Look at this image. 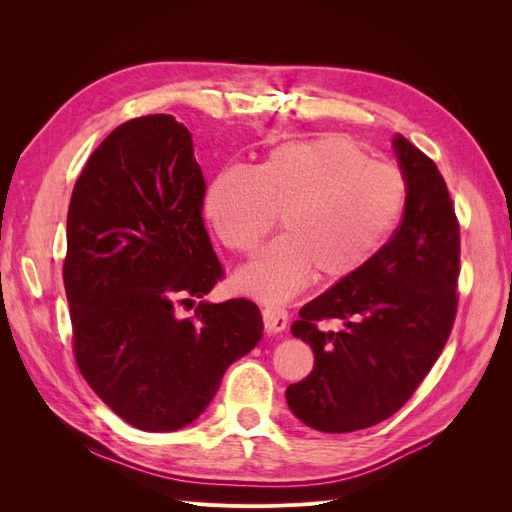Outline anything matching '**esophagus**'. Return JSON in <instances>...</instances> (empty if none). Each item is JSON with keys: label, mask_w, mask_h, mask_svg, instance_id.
<instances>
[{"label": "esophagus", "mask_w": 512, "mask_h": 512, "mask_svg": "<svg viewBox=\"0 0 512 512\" xmlns=\"http://www.w3.org/2000/svg\"><path fill=\"white\" fill-rule=\"evenodd\" d=\"M262 320H265V329L267 333L275 335V333H282L288 324V312L284 307H277V305H267L262 309Z\"/></svg>", "instance_id": "34e87169"}]
</instances>
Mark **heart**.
<instances>
[{
    "instance_id": "1",
    "label": "heart",
    "mask_w": 512,
    "mask_h": 512,
    "mask_svg": "<svg viewBox=\"0 0 512 512\" xmlns=\"http://www.w3.org/2000/svg\"><path fill=\"white\" fill-rule=\"evenodd\" d=\"M406 207L397 168L367 158L342 134L275 147L256 168L230 164L203 194V213L230 250L252 254L282 211L284 235L235 275V286L267 303L297 294L309 275L339 284L389 243Z\"/></svg>"
}]
</instances>
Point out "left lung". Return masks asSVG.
I'll return each instance as SVG.
<instances>
[{
	"instance_id": "1",
	"label": "left lung",
	"mask_w": 512,
	"mask_h": 512,
	"mask_svg": "<svg viewBox=\"0 0 512 512\" xmlns=\"http://www.w3.org/2000/svg\"><path fill=\"white\" fill-rule=\"evenodd\" d=\"M406 211L380 254L301 307L292 335L314 350L312 374L286 389L294 416L324 433H348L393 416L429 374L457 314L459 222L431 158L393 141ZM342 319L327 332L320 321Z\"/></svg>"
}]
</instances>
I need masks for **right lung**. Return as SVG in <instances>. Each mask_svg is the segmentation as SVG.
<instances>
[{
	"mask_svg": "<svg viewBox=\"0 0 512 512\" xmlns=\"http://www.w3.org/2000/svg\"><path fill=\"white\" fill-rule=\"evenodd\" d=\"M203 170L173 115L121 123L76 179L64 258L76 365L143 431L194 423L262 337L256 303H198L224 277L203 220Z\"/></svg>",
	"mask_w": 512,
	"mask_h": 512,
	"instance_id": "right-lung-1",
	"label": "right lung"
}]
</instances>
